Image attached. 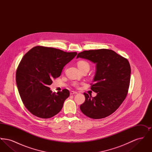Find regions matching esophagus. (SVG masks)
<instances>
[{"label": "esophagus", "instance_id": "obj_1", "mask_svg": "<svg viewBox=\"0 0 152 152\" xmlns=\"http://www.w3.org/2000/svg\"><path fill=\"white\" fill-rule=\"evenodd\" d=\"M77 94V92H76V91H71V92H70V94H71V95H72V94Z\"/></svg>", "mask_w": 152, "mask_h": 152}]
</instances>
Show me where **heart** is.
Segmentation results:
<instances>
[{
	"label": "heart",
	"mask_w": 152,
	"mask_h": 152,
	"mask_svg": "<svg viewBox=\"0 0 152 152\" xmlns=\"http://www.w3.org/2000/svg\"><path fill=\"white\" fill-rule=\"evenodd\" d=\"M77 66L81 71H82L83 70L86 69H89V68H90L89 64L85 60H80L79 61H78ZM72 85L74 87H77L79 86V84L76 82H73Z\"/></svg>",
	"instance_id": "obj_1"
}]
</instances>
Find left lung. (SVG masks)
Listing matches in <instances>:
<instances>
[{
	"label": "left lung",
	"instance_id": "1",
	"mask_svg": "<svg viewBox=\"0 0 152 152\" xmlns=\"http://www.w3.org/2000/svg\"><path fill=\"white\" fill-rule=\"evenodd\" d=\"M79 58L96 64L94 83L91 89L97 95L93 97L84 93L86 100L80 106V110L94 119L108 117L118 108L128 94L131 73L129 63L108 49L83 51L78 53Z\"/></svg>",
	"mask_w": 152,
	"mask_h": 152
}]
</instances>
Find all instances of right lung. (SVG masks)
I'll return each instance as SVG.
<instances>
[{"mask_svg":"<svg viewBox=\"0 0 152 152\" xmlns=\"http://www.w3.org/2000/svg\"><path fill=\"white\" fill-rule=\"evenodd\" d=\"M76 55V52L36 46L23 57L16 70V81L22 101L32 115L48 118L61 110L69 91L64 89L52 93L48 86Z\"/></svg>","mask_w":152,"mask_h":152,"instance_id":"right-lung-1","label":"right lung"}]
</instances>
